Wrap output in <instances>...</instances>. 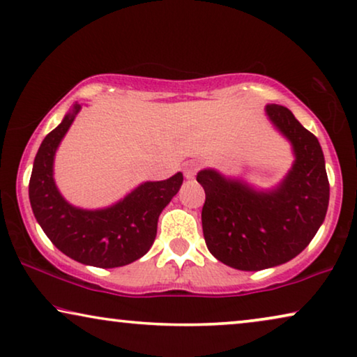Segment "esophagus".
<instances>
[{
	"instance_id": "1",
	"label": "esophagus",
	"mask_w": 357,
	"mask_h": 357,
	"mask_svg": "<svg viewBox=\"0 0 357 357\" xmlns=\"http://www.w3.org/2000/svg\"><path fill=\"white\" fill-rule=\"evenodd\" d=\"M200 168V165L197 162H189L188 165L184 167V176L185 179H194L195 174H197Z\"/></svg>"
}]
</instances>
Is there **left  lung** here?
<instances>
[{
	"mask_svg": "<svg viewBox=\"0 0 357 357\" xmlns=\"http://www.w3.org/2000/svg\"><path fill=\"white\" fill-rule=\"evenodd\" d=\"M265 113L296 157L277 188L255 190L215 169L197 173L205 190V244L220 262L245 272L277 267L303 252L324 223L330 199L317 137L281 105H267Z\"/></svg>",
	"mask_w": 357,
	"mask_h": 357,
	"instance_id": "1",
	"label": "left lung"
}]
</instances>
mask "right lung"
I'll return each mask as SVG.
<instances>
[{"mask_svg": "<svg viewBox=\"0 0 357 357\" xmlns=\"http://www.w3.org/2000/svg\"><path fill=\"white\" fill-rule=\"evenodd\" d=\"M80 105L43 139L33 160L29 199L33 215L50 241L76 262L100 268L123 267L149 252L157 223L183 184V173L165 181H147L112 207L77 208L64 200L54 184V153L71 128Z\"/></svg>", "mask_w": 357, "mask_h": 357, "instance_id": "right-lung-1", "label": "right lung"}]
</instances>
